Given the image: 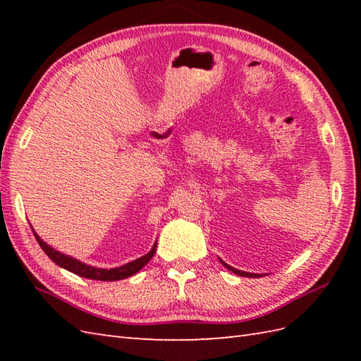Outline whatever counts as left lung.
I'll return each mask as SVG.
<instances>
[{"mask_svg": "<svg viewBox=\"0 0 361 361\" xmlns=\"http://www.w3.org/2000/svg\"><path fill=\"white\" fill-rule=\"evenodd\" d=\"M220 262H221V265H225L229 271H233V273H235V274H239V276H245V278H256V276H259V274H256V273H247V271H242V270H237V268H234V267H231V265H228L226 262H224V260L221 259H219Z\"/></svg>", "mask_w": 361, "mask_h": 361, "instance_id": "1", "label": "left lung"}]
</instances>
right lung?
Here are the masks:
<instances>
[{
    "mask_svg": "<svg viewBox=\"0 0 361 361\" xmlns=\"http://www.w3.org/2000/svg\"><path fill=\"white\" fill-rule=\"evenodd\" d=\"M34 235H35L38 245H40L42 250L46 252V256H48L54 264H57L59 267H62V268H65V270L71 271L74 274L82 276V278L96 279V281H121V279L130 278V276H133L140 271L141 268L153 257V255H155V251H157V242H155L147 255L137 257L136 260H132V262H128L126 265L110 268L109 270V268H97V267H91V265L83 264L78 259H74L71 256L63 255V252L54 250L51 245L42 240L40 235H38L35 231H34Z\"/></svg>",
    "mask_w": 361,
    "mask_h": 361,
    "instance_id": "obj_1",
    "label": "right lung"
}]
</instances>
